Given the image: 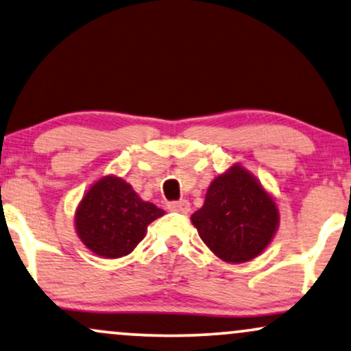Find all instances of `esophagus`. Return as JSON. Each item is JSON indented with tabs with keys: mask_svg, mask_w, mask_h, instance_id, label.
<instances>
[{
	"mask_svg": "<svg viewBox=\"0 0 351 351\" xmlns=\"http://www.w3.org/2000/svg\"><path fill=\"white\" fill-rule=\"evenodd\" d=\"M167 208L171 211H177V213H189L190 210V203L187 200H180V202H172L169 203Z\"/></svg>",
	"mask_w": 351,
	"mask_h": 351,
	"instance_id": "obj_1",
	"label": "esophagus"
}]
</instances>
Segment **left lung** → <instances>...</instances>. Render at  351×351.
<instances>
[{
	"label": "left lung",
	"mask_w": 351,
	"mask_h": 351,
	"mask_svg": "<svg viewBox=\"0 0 351 351\" xmlns=\"http://www.w3.org/2000/svg\"><path fill=\"white\" fill-rule=\"evenodd\" d=\"M190 219L216 257L244 263L268 247L278 229L280 211L257 177L232 164L215 177L205 203Z\"/></svg>",
	"instance_id": "left-lung-1"
}]
</instances>
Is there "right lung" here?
I'll use <instances>...</instances> for the list:
<instances>
[{"label":"right lung","mask_w":351,"mask_h":351,"mask_svg":"<svg viewBox=\"0 0 351 351\" xmlns=\"http://www.w3.org/2000/svg\"><path fill=\"white\" fill-rule=\"evenodd\" d=\"M164 210L138 197L122 177L104 176L81 198L75 213L76 234L90 252L119 258L133 252L148 224Z\"/></svg>","instance_id":"right-lung-1"}]
</instances>
